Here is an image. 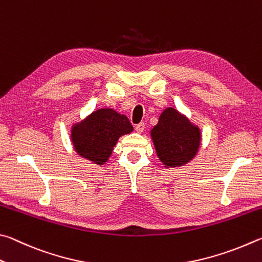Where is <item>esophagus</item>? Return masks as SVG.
I'll return each mask as SVG.
<instances>
[{
    "instance_id": "obj_1",
    "label": "esophagus",
    "mask_w": 262,
    "mask_h": 262,
    "mask_svg": "<svg viewBox=\"0 0 262 262\" xmlns=\"http://www.w3.org/2000/svg\"><path fill=\"white\" fill-rule=\"evenodd\" d=\"M145 130V123H139L136 125V131L138 132V134H141Z\"/></svg>"
}]
</instances>
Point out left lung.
I'll list each match as a JSON object with an SVG mask.
<instances>
[{
	"instance_id": "obj_1",
	"label": "left lung",
	"mask_w": 262,
	"mask_h": 262,
	"mask_svg": "<svg viewBox=\"0 0 262 262\" xmlns=\"http://www.w3.org/2000/svg\"><path fill=\"white\" fill-rule=\"evenodd\" d=\"M157 155L164 168L182 167L195 158L201 143V131L185 115L166 108L150 130Z\"/></svg>"
}]
</instances>
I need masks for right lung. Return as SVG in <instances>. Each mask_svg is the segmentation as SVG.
Here are the masks:
<instances>
[{
    "mask_svg": "<svg viewBox=\"0 0 262 262\" xmlns=\"http://www.w3.org/2000/svg\"><path fill=\"white\" fill-rule=\"evenodd\" d=\"M132 131L134 126L125 115L101 108L73 124L71 141L79 157L102 166L109 160L118 139Z\"/></svg>",
    "mask_w": 262,
    "mask_h": 262,
    "instance_id": "add662e5",
    "label": "right lung"
}]
</instances>
